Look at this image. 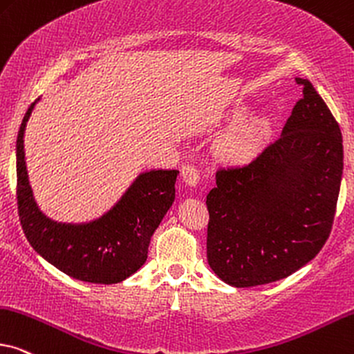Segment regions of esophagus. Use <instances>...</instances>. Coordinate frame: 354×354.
I'll return each instance as SVG.
<instances>
[{"mask_svg":"<svg viewBox=\"0 0 354 354\" xmlns=\"http://www.w3.org/2000/svg\"><path fill=\"white\" fill-rule=\"evenodd\" d=\"M182 178L187 185L196 187V183H198V180H200L198 169H196L195 166H190V164H187V166L182 167Z\"/></svg>","mask_w":354,"mask_h":354,"instance_id":"1","label":"esophagus"}]
</instances>
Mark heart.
<instances>
[{"label":"heart","instance_id":"b5f03b06","mask_svg":"<svg viewBox=\"0 0 354 354\" xmlns=\"http://www.w3.org/2000/svg\"><path fill=\"white\" fill-rule=\"evenodd\" d=\"M265 128V120L260 117H247L239 120L224 136L221 143L223 154L231 160L247 159L254 153Z\"/></svg>","mask_w":354,"mask_h":354}]
</instances>
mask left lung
<instances>
[{
    "label": "left lung",
    "instance_id": "1",
    "mask_svg": "<svg viewBox=\"0 0 354 354\" xmlns=\"http://www.w3.org/2000/svg\"><path fill=\"white\" fill-rule=\"evenodd\" d=\"M281 136L242 167L219 169L206 195V255L236 288L295 273L328 239L343 176L342 131L309 80Z\"/></svg>",
    "mask_w": 354,
    "mask_h": 354
}]
</instances>
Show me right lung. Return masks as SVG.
<instances>
[{
	"instance_id": "obj_1",
	"label": "right lung",
	"mask_w": 354,
	"mask_h": 354,
	"mask_svg": "<svg viewBox=\"0 0 354 354\" xmlns=\"http://www.w3.org/2000/svg\"><path fill=\"white\" fill-rule=\"evenodd\" d=\"M39 99L27 109L16 141L17 211L37 254L68 277L86 283H120L145 265L151 237L176 200L178 171L140 174L122 198L89 223H58L40 211L26 167L24 131Z\"/></svg>"
}]
</instances>
